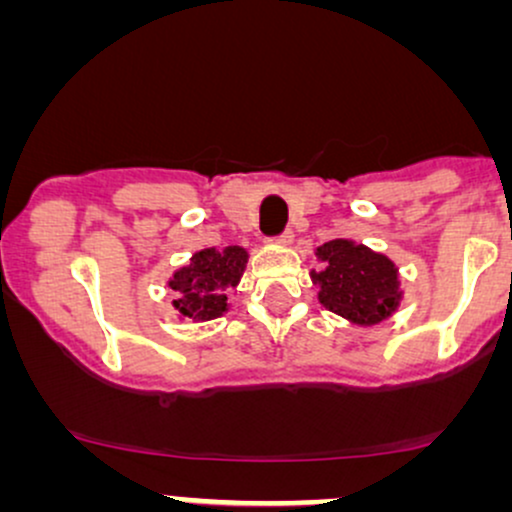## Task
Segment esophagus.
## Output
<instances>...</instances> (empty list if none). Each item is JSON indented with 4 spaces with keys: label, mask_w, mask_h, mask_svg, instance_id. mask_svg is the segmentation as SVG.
<instances>
[{
    "label": "esophagus",
    "mask_w": 512,
    "mask_h": 512,
    "mask_svg": "<svg viewBox=\"0 0 512 512\" xmlns=\"http://www.w3.org/2000/svg\"><path fill=\"white\" fill-rule=\"evenodd\" d=\"M274 243H279V245H291V243H293V231H284V233H281V236H276Z\"/></svg>",
    "instance_id": "34e87169"
}]
</instances>
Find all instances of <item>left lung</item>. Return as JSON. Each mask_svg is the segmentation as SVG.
Returning a JSON list of instances; mask_svg holds the SVG:
<instances>
[{
  "label": "left lung",
  "instance_id": "obj_1",
  "mask_svg": "<svg viewBox=\"0 0 512 512\" xmlns=\"http://www.w3.org/2000/svg\"><path fill=\"white\" fill-rule=\"evenodd\" d=\"M317 257L325 267L313 272V281L327 310L356 325H375L395 313L402 293L395 264L385 255L351 240H330L317 248Z\"/></svg>",
  "mask_w": 512,
  "mask_h": 512
}]
</instances>
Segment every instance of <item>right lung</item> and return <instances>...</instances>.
<instances>
[{"label": "right lung", "mask_w": 512, "mask_h": 512, "mask_svg": "<svg viewBox=\"0 0 512 512\" xmlns=\"http://www.w3.org/2000/svg\"><path fill=\"white\" fill-rule=\"evenodd\" d=\"M248 252L238 245L226 250H199L192 257L190 267H182L173 274L168 286L178 293L173 305L180 315L192 320H211L226 313V286H236L243 274Z\"/></svg>", "instance_id": "1"}]
</instances>
